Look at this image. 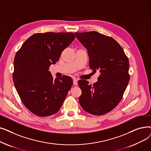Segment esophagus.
Returning a JSON list of instances; mask_svg holds the SVG:
<instances>
[{"mask_svg":"<svg viewBox=\"0 0 151 151\" xmlns=\"http://www.w3.org/2000/svg\"><path fill=\"white\" fill-rule=\"evenodd\" d=\"M77 80H76V79H73V84L74 85H77L78 83H77Z\"/></svg>","mask_w":151,"mask_h":151,"instance_id":"34e87169","label":"esophagus"}]
</instances>
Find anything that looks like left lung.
<instances>
[{"label":"left lung","instance_id":"obj_1","mask_svg":"<svg viewBox=\"0 0 151 151\" xmlns=\"http://www.w3.org/2000/svg\"><path fill=\"white\" fill-rule=\"evenodd\" d=\"M75 34L88 50L90 68L100 73L92 85L84 80L78 81L82 91L80 104L89 113L105 114L119 104L129 84L128 58L112 37L96 31Z\"/></svg>","mask_w":151,"mask_h":151}]
</instances>
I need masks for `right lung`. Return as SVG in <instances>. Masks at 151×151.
Wrapping results in <instances>:
<instances>
[{
	"instance_id": "right-lung-1",
	"label": "right lung",
	"mask_w": 151,
	"mask_h": 151,
	"mask_svg": "<svg viewBox=\"0 0 151 151\" xmlns=\"http://www.w3.org/2000/svg\"><path fill=\"white\" fill-rule=\"evenodd\" d=\"M75 38L71 32L37 33L26 40L15 55L16 89L23 104L38 116L58 113L73 84L68 76L53 79L49 67Z\"/></svg>"
}]
</instances>
